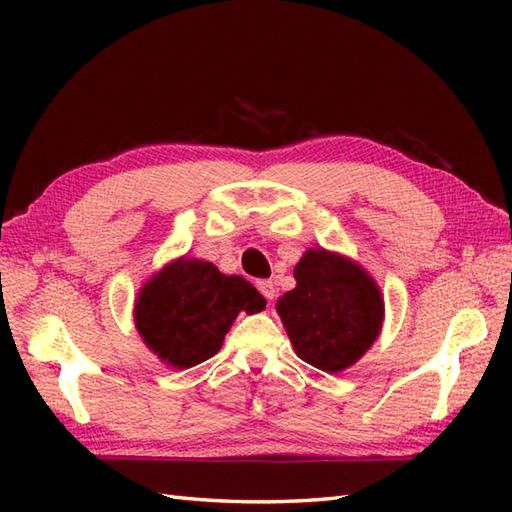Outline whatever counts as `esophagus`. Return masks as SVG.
Masks as SVG:
<instances>
[{
  "instance_id": "obj_1",
  "label": "esophagus",
  "mask_w": 512,
  "mask_h": 512,
  "mask_svg": "<svg viewBox=\"0 0 512 512\" xmlns=\"http://www.w3.org/2000/svg\"><path fill=\"white\" fill-rule=\"evenodd\" d=\"M257 290L262 292V295H264L268 301H273V299L277 297V288H275L273 281H268V279L257 281Z\"/></svg>"
}]
</instances>
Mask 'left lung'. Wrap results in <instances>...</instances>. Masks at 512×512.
<instances>
[{
    "mask_svg": "<svg viewBox=\"0 0 512 512\" xmlns=\"http://www.w3.org/2000/svg\"><path fill=\"white\" fill-rule=\"evenodd\" d=\"M295 290L277 301L297 356L323 372H343L383 328L385 301L376 281L352 259L310 248L295 266Z\"/></svg>",
    "mask_w": 512,
    "mask_h": 512,
    "instance_id": "1",
    "label": "left lung"
}]
</instances>
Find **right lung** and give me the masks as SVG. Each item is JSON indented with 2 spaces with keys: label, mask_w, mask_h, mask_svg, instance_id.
Instances as JSON below:
<instances>
[{
  "label": "right lung",
  "mask_w": 512,
  "mask_h": 512,
  "mask_svg": "<svg viewBox=\"0 0 512 512\" xmlns=\"http://www.w3.org/2000/svg\"><path fill=\"white\" fill-rule=\"evenodd\" d=\"M264 308L266 299L244 277H228L211 262L180 257L140 288L134 323L162 363L189 369L220 352L239 312Z\"/></svg>",
  "instance_id": "obj_1"
}]
</instances>
